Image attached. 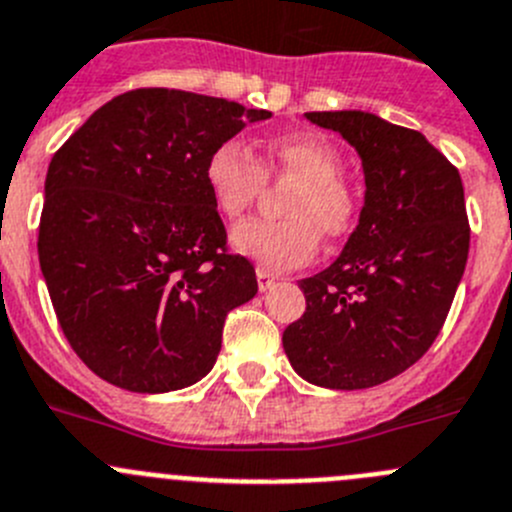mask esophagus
I'll return each instance as SVG.
<instances>
[{"label":"esophagus","instance_id":"esophagus-1","mask_svg":"<svg viewBox=\"0 0 512 512\" xmlns=\"http://www.w3.org/2000/svg\"><path fill=\"white\" fill-rule=\"evenodd\" d=\"M275 275H272L270 270H265V267H257V288H260V293H265V290H270L272 285H275Z\"/></svg>","mask_w":512,"mask_h":512}]
</instances>
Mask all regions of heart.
Masks as SVG:
<instances>
[{
    "mask_svg": "<svg viewBox=\"0 0 512 512\" xmlns=\"http://www.w3.org/2000/svg\"><path fill=\"white\" fill-rule=\"evenodd\" d=\"M346 159L333 143L318 136H283L265 148L262 161L240 141H224L207 156L204 181L224 219L245 217L265 191L267 179L295 181L285 199L288 219H250L234 227L232 245L265 270L305 265L326 240L353 232L361 202L343 179Z\"/></svg>",
    "mask_w": 512,
    "mask_h": 512,
    "instance_id": "heart-1",
    "label": "heart"
}]
</instances>
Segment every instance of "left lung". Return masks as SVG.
<instances>
[{
    "mask_svg": "<svg viewBox=\"0 0 512 512\" xmlns=\"http://www.w3.org/2000/svg\"><path fill=\"white\" fill-rule=\"evenodd\" d=\"M364 161L366 202L328 270L300 280L305 313L283 348L305 381L369 389L427 353L444 326L470 252L460 171L419 131L374 113H305Z\"/></svg>",
    "mask_w": 512,
    "mask_h": 512,
    "instance_id": "8db88e82",
    "label": "left lung"
}]
</instances>
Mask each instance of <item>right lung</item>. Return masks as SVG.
I'll use <instances>...</instances> for the list:
<instances>
[{
  "label": "right lung",
  "instance_id": "right-lung-1",
  "mask_svg": "<svg viewBox=\"0 0 512 512\" xmlns=\"http://www.w3.org/2000/svg\"><path fill=\"white\" fill-rule=\"evenodd\" d=\"M270 111L171 88L98 108L55 151L40 267L62 333L108 384L138 394L212 371L224 318L257 293L204 181L219 143Z\"/></svg>",
  "mask_w": 512,
  "mask_h": 512
}]
</instances>
